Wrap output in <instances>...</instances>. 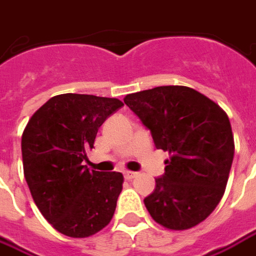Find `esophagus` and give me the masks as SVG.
<instances>
[{
  "label": "esophagus",
  "mask_w": 256,
  "mask_h": 256,
  "mask_svg": "<svg viewBox=\"0 0 256 256\" xmlns=\"http://www.w3.org/2000/svg\"><path fill=\"white\" fill-rule=\"evenodd\" d=\"M136 176H138V172H124V178H125V180H132V178H135Z\"/></svg>",
  "instance_id": "1"
}]
</instances>
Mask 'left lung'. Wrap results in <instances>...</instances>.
<instances>
[{
	"instance_id": "1",
	"label": "left lung",
	"mask_w": 256,
	"mask_h": 256,
	"mask_svg": "<svg viewBox=\"0 0 256 256\" xmlns=\"http://www.w3.org/2000/svg\"><path fill=\"white\" fill-rule=\"evenodd\" d=\"M124 103L170 153L164 174L144 199L158 224L186 230L214 210L234 158L232 125L210 98L186 86H158L126 94Z\"/></svg>"
}]
</instances>
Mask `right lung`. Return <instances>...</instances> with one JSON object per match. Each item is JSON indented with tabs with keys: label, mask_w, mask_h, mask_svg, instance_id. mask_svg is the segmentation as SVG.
Here are the masks:
<instances>
[{
	"label": "right lung",
	"mask_w": 256,
	"mask_h": 256,
	"mask_svg": "<svg viewBox=\"0 0 256 256\" xmlns=\"http://www.w3.org/2000/svg\"><path fill=\"white\" fill-rule=\"evenodd\" d=\"M122 106L118 98L58 94L44 103L24 128V180L42 214L68 237L93 236L114 214L122 174L89 170L82 162L98 128Z\"/></svg>",
	"instance_id": "add662e5"
}]
</instances>
